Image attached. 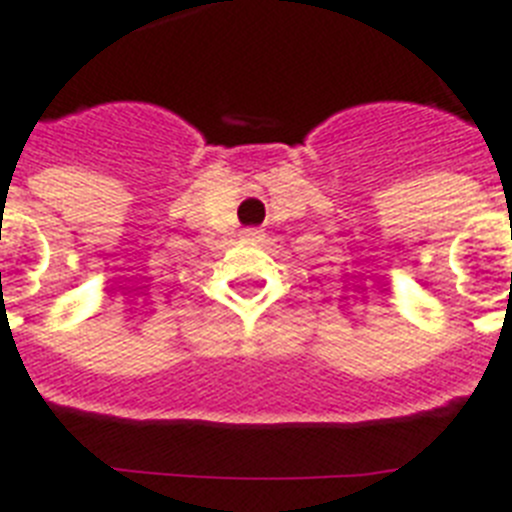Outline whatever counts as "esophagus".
I'll list each match as a JSON object with an SVG mask.
<instances>
[{
  "label": "esophagus",
  "instance_id": "34e87169",
  "mask_svg": "<svg viewBox=\"0 0 512 512\" xmlns=\"http://www.w3.org/2000/svg\"><path fill=\"white\" fill-rule=\"evenodd\" d=\"M243 237H248V240H259L261 230H243Z\"/></svg>",
  "mask_w": 512,
  "mask_h": 512
}]
</instances>
